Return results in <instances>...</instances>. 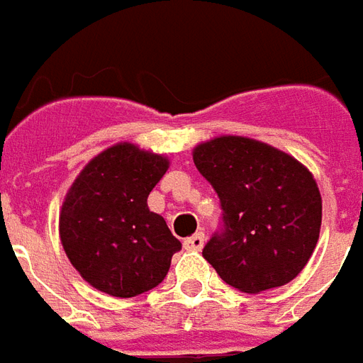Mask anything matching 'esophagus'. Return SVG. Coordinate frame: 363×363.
<instances>
[{
	"label": "esophagus",
	"instance_id": "34e87169",
	"mask_svg": "<svg viewBox=\"0 0 363 363\" xmlns=\"http://www.w3.org/2000/svg\"><path fill=\"white\" fill-rule=\"evenodd\" d=\"M204 241H206L204 233H202V231H198V233H194V235L189 237V239L184 241V247H186L189 251H202Z\"/></svg>",
	"mask_w": 363,
	"mask_h": 363
}]
</instances>
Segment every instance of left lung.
Instances as JSON below:
<instances>
[{
    "label": "left lung",
    "mask_w": 363,
    "mask_h": 363,
    "mask_svg": "<svg viewBox=\"0 0 363 363\" xmlns=\"http://www.w3.org/2000/svg\"><path fill=\"white\" fill-rule=\"evenodd\" d=\"M192 159L223 210V225L202 251L221 280L247 294L294 280L311 259L323 218L309 169L243 135L200 143Z\"/></svg>",
    "instance_id": "obj_1"
}]
</instances>
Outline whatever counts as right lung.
Returning a JSON list of instances; mask_svg holds the SVG:
<instances>
[{"instance_id":"right-lung-1","label":"right lung","mask_w":363,"mask_h":363,"mask_svg":"<svg viewBox=\"0 0 363 363\" xmlns=\"http://www.w3.org/2000/svg\"><path fill=\"white\" fill-rule=\"evenodd\" d=\"M169 159L116 143L83 167L60 210L67 259L93 288L134 297L159 286L181 241L147 208V196Z\"/></svg>"}]
</instances>
